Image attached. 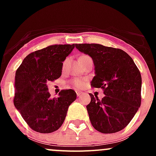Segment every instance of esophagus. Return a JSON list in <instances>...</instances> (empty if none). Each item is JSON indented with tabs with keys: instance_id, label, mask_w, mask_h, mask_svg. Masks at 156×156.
Segmentation results:
<instances>
[{
	"instance_id": "esophagus-1",
	"label": "esophagus",
	"mask_w": 156,
	"mask_h": 156,
	"mask_svg": "<svg viewBox=\"0 0 156 156\" xmlns=\"http://www.w3.org/2000/svg\"><path fill=\"white\" fill-rule=\"evenodd\" d=\"M76 94H77V96H78V97H79V96H81V94H83L82 92H81V91H79V90H77L76 91Z\"/></svg>"
}]
</instances>
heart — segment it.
<instances>
[{
  "label": "heart",
  "instance_id": "1",
  "mask_svg": "<svg viewBox=\"0 0 156 156\" xmlns=\"http://www.w3.org/2000/svg\"><path fill=\"white\" fill-rule=\"evenodd\" d=\"M84 56H82L81 57H84ZM72 84L75 87L78 88H81L84 86V81L81 79H75L72 81Z\"/></svg>",
  "mask_w": 156,
  "mask_h": 156
}]
</instances>
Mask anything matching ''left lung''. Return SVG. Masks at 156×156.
<instances>
[{"label":"left lung","mask_w":156,"mask_h":156,"mask_svg":"<svg viewBox=\"0 0 156 156\" xmlns=\"http://www.w3.org/2000/svg\"><path fill=\"white\" fill-rule=\"evenodd\" d=\"M75 48L92 58L95 76L91 86L103 88L105 94L102 100L90 94L87 110L93 127L103 133L120 131L140 106L142 78L139 69L121 49L98 44H76Z\"/></svg>","instance_id":"left-lung-1"}]
</instances>
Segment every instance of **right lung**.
Here are the masks:
<instances>
[{"instance_id": "obj_1", "label": "right lung", "mask_w": 156, "mask_h": 156, "mask_svg": "<svg viewBox=\"0 0 156 156\" xmlns=\"http://www.w3.org/2000/svg\"><path fill=\"white\" fill-rule=\"evenodd\" d=\"M75 48L73 44H56L28 55L16 72L13 103L32 130L48 133L63 124L68 108L76 100L72 89L51 98L47 83L62 75V62Z\"/></svg>"}]
</instances>
